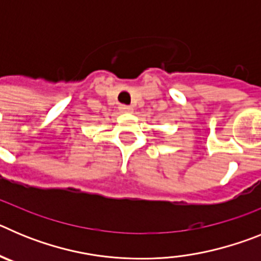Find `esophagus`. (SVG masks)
<instances>
[{
    "mask_svg": "<svg viewBox=\"0 0 261 261\" xmlns=\"http://www.w3.org/2000/svg\"><path fill=\"white\" fill-rule=\"evenodd\" d=\"M120 111H121V112H123V114H130V112H132L133 111V108L130 107V106H120Z\"/></svg>",
    "mask_w": 261,
    "mask_h": 261,
    "instance_id": "obj_1",
    "label": "esophagus"
}]
</instances>
